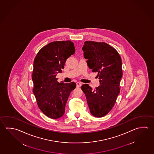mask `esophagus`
I'll return each mask as SVG.
<instances>
[{"mask_svg":"<svg viewBox=\"0 0 154 154\" xmlns=\"http://www.w3.org/2000/svg\"><path fill=\"white\" fill-rule=\"evenodd\" d=\"M81 86V82H76V87H80Z\"/></svg>","mask_w":154,"mask_h":154,"instance_id":"34e87169","label":"esophagus"}]
</instances>
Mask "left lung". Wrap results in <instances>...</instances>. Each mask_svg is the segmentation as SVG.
Returning <instances> with one entry per match:
<instances>
[{"mask_svg": "<svg viewBox=\"0 0 154 154\" xmlns=\"http://www.w3.org/2000/svg\"><path fill=\"white\" fill-rule=\"evenodd\" d=\"M87 66L97 72L100 86L93 90L84 84L81 90L87 99L90 112L95 117H103L112 109L120 92L123 75L122 59L117 51L105 42L85 41L82 48Z\"/></svg>", "mask_w": 154, "mask_h": 154, "instance_id": "8db88e82", "label": "left lung"}]
</instances>
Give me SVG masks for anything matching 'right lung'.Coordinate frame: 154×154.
I'll return each instance as SVG.
<instances>
[{
	"instance_id": "obj_1",
	"label": "right lung",
	"mask_w": 154,
	"mask_h": 154,
	"mask_svg": "<svg viewBox=\"0 0 154 154\" xmlns=\"http://www.w3.org/2000/svg\"><path fill=\"white\" fill-rule=\"evenodd\" d=\"M75 51L70 41L52 42L41 48L34 60L33 93L39 109L51 119L64 115L67 100L75 88L74 82H59L56 78V74L61 73L67 59Z\"/></svg>"
}]
</instances>
